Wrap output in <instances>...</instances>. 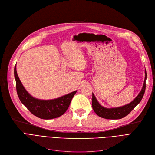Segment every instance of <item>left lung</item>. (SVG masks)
<instances>
[{"label": "left lung", "mask_w": 155, "mask_h": 155, "mask_svg": "<svg viewBox=\"0 0 155 155\" xmlns=\"http://www.w3.org/2000/svg\"><path fill=\"white\" fill-rule=\"evenodd\" d=\"M146 78H147V75H146V71L145 70V78L141 91L132 102L121 107L114 108L104 107L97 101L94 94L92 93V108L96 114L101 117L107 119H119L128 115L143 99L146 89Z\"/></svg>", "instance_id": "left-lung-1"}]
</instances>
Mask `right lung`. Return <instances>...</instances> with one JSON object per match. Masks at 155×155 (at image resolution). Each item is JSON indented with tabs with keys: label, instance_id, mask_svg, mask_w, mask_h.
I'll return each instance as SVG.
<instances>
[{
	"label": "right lung",
	"instance_id": "obj_1",
	"mask_svg": "<svg viewBox=\"0 0 155 155\" xmlns=\"http://www.w3.org/2000/svg\"><path fill=\"white\" fill-rule=\"evenodd\" d=\"M14 77L16 82V90L21 102L35 116L51 119L62 116L67 111L72 98L77 91L52 100H41L31 96L24 87L14 67Z\"/></svg>",
	"mask_w": 155,
	"mask_h": 155
}]
</instances>
